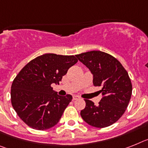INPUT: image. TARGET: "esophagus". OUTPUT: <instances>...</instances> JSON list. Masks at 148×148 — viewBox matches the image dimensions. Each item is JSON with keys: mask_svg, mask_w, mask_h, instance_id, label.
Listing matches in <instances>:
<instances>
[{"mask_svg": "<svg viewBox=\"0 0 148 148\" xmlns=\"http://www.w3.org/2000/svg\"><path fill=\"white\" fill-rule=\"evenodd\" d=\"M79 99V97L77 95H74L73 96V101H76V100H78Z\"/></svg>", "mask_w": 148, "mask_h": 148, "instance_id": "1", "label": "esophagus"}]
</instances>
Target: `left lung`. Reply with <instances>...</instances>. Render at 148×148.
<instances>
[{
  "label": "left lung",
  "instance_id": "8db88e82",
  "mask_svg": "<svg viewBox=\"0 0 148 148\" xmlns=\"http://www.w3.org/2000/svg\"><path fill=\"white\" fill-rule=\"evenodd\" d=\"M93 75V84L101 86L102 98L98 106L85 99L86 107L81 110L82 119L97 128L115 123L125 112L132 95V84L128 73L114 56L99 51L76 55Z\"/></svg>",
  "mask_w": 148,
  "mask_h": 148
}]
</instances>
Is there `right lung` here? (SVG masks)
Segmentation results:
<instances>
[{
  "label": "right lung",
  "instance_id": "1",
  "mask_svg": "<svg viewBox=\"0 0 148 148\" xmlns=\"http://www.w3.org/2000/svg\"><path fill=\"white\" fill-rule=\"evenodd\" d=\"M77 61L74 56L45 53L28 62L14 79L12 107L29 127L45 130L58 123L72 96L59 95L51 84H59Z\"/></svg>",
  "mask_w": 148,
  "mask_h": 148
}]
</instances>
